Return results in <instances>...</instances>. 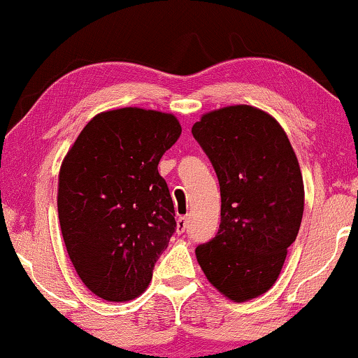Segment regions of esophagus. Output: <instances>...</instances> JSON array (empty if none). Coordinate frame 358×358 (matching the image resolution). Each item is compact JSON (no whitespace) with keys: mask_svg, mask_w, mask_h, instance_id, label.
<instances>
[{"mask_svg":"<svg viewBox=\"0 0 358 358\" xmlns=\"http://www.w3.org/2000/svg\"><path fill=\"white\" fill-rule=\"evenodd\" d=\"M187 225H188V218L187 217H178V220H176V234L182 235L185 230H187Z\"/></svg>","mask_w":358,"mask_h":358,"instance_id":"obj_1","label":"esophagus"}]
</instances>
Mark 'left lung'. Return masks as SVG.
<instances>
[{"label": "left lung", "mask_w": 358, "mask_h": 358, "mask_svg": "<svg viewBox=\"0 0 358 358\" xmlns=\"http://www.w3.org/2000/svg\"><path fill=\"white\" fill-rule=\"evenodd\" d=\"M220 183L222 222L195 255L208 282L234 302L277 282L302 223L305 192L287 133L264 110L234 105L205 113L192 128Z\"/></svg>", "instance_id": "8db88e82"}]
</instances>
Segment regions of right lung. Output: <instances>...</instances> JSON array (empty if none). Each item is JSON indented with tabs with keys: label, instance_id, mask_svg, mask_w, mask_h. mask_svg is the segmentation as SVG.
I'll list each match as a JSON object with an SVG mask.
<instances>
[{
	"label": "right lung",
	"instance_id": "1",
	"mask_svg": "<svg viewBox=\"0 0 358 358\" xmlns=\"http://www.w3.org/2000/svg\"><path fill=\"white\" fill-rule=\"evenodd\" d=\"M180 135L175 115L128 106L93 116L64 157L63 240L81 282L103 300H133L152 282L176 228L158 162Z\"/></svg>",
	"mask_w": 358,
	"mask_h": 358
}]
</instances>
